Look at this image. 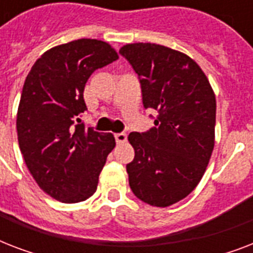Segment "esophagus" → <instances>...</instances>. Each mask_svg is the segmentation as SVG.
<instances>
[{
  "label": "esophagus",
  "mask_w": 253,
  "mask_h": 253,
  "mask_svg": "<svg viewBox=\"0 0 253 253\" xmlns=\"http://www.w3.org/2000/svg\"><path fill=\"white\" fill-rule=\"evenodd\" d=\"M115 140H117V143H125L127 140V135L125 134V132H118V134H115Z\"/></svg>",
  "instance_id": "1"
}]
</instances>
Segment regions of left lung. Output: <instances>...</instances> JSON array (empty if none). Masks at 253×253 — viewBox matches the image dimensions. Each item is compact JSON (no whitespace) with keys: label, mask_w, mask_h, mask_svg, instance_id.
I'll list each match as a JSON object with an SVG mask.
<instances>
[{"label":"left lung","mask_w":253,"mask_h":253,"mask_svg":"<svg viewBox=\"0 0 253 253\" xmlns=\"http://www.w3.org/2000/svg\"><path fill=\"white\" fill-rule=\"evenodd\" d=\"M142 85L143 105L158 111L155 127L131 132L135 158L126 166L128 184L143 202L167 208L194 190L211 158L215 94L188 55L155 43L123 45Z\"/></svg>","instance_id":"left-lung-1"}]
</instances>
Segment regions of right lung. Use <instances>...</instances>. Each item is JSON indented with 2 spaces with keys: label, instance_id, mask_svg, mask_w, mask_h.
<instances>
[{
  "label": "right lung",
  "instance_id": "add662e5",
  "mask_svg": "<svg viewBox=\"0 0 253 253\" xmlns=\"http://www.w3.org/2000/svg\"><path fill=\"white\" fill-rule=\"evenodd\" d=\"M118 59L109 43L77 39L45 51L26 77L17 113L19 148L39 188L76 204L94 194L113 134L85 128L84 87L95 69Z\"/></svg>",
  "mask_w": 253,
  "mask_h": 253
}]
</instances>
